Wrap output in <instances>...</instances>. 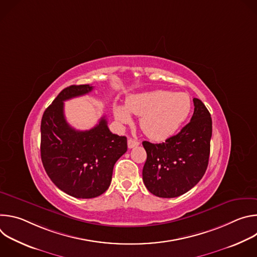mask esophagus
Segmentation results:
<instances>
[{"mask_svg": "<svg viewBox=\"0 0 257 257\" xmlns=\"http://www.w3.org/2000/svg\"><path fill=\"white\" fill-rule=\"evenodd\" d=\"M138 145H139V142H138L137 140H135V139H132V138L128 139V148H129V149H133V148H136V146H138Z\"/></svg>", "mask_w": 257, "mask_h": 257, "instance_id": "esophagus-1", "label": "esophagus"}]
</instances>
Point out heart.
I'll return each instance as SVG.
<instances>
[{"mask_svg":"<svg viewBox=\"0 0 257 257\" xmlns=\"http://www.w3.org/2000/svg\"><path fill=\"white\" fill-rule=\"evenodd\" d=\"M191 99L184 92L153 90L130 95L124 105H114L116 119L128 124L131 114L140 117L139 125L149 138L161 141L174 135L191 112Z\"/></svg>","mask_w":257,"mask_h":257,"instance_id":"1","label":"heart"}]
</instances>
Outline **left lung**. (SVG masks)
I'll use <instances>...</instances> for the list:
<instances>
[{
  "instance_id": "1",
  "label": "left lung",
  "mask_w": 257,
  "mask_h": 257,
  "mask_svg": "<svg viewBox=\"0 0 257 257\" xmlns=\"http://www.w3.org/2000/svg\"><path fill=\"white\" fill-rule=\"evenodd\" d=\"M194 113L182 130L162 143L143 141L145 187L156 196L173 198L186 193L203 177L209 159L212 122L204 103L193 98Z\"/></svg>"
}]
</instances>
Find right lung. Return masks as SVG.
I'll use <instances>...</instances> for the list:
<instances>
[{"instance_id":"right-lung-1","label":"right lung","mask_w":257,"mask_h":257,"mask_svg":"<svg viewBox=\"0 0 257 257\" xmlns=\"http://www.w3.org/2000/svg\"><path fill=\"white\" fill-rule=\"evenodd\" d=\"M89 84L64 88L43 115L41 157L54 184L76 198H93L106 191L116 162L127 152V138L113 134L105 117L86 131L72 128L64 101L90 92Z\"/></svg>"}]
</instances>
